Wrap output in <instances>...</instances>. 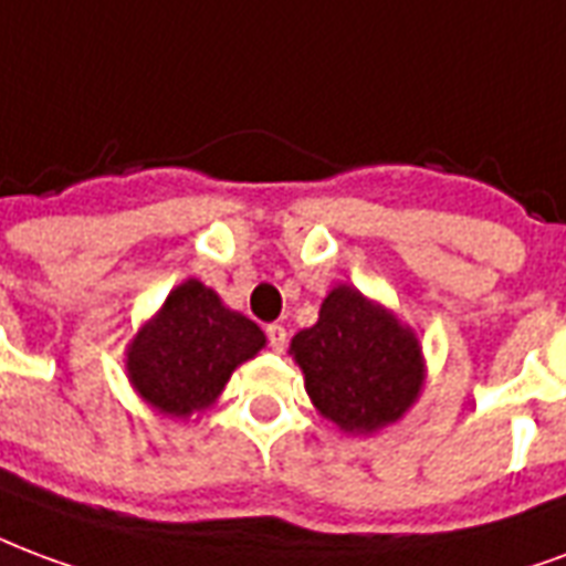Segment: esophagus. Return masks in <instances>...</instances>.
Returning a JSON list of instances; mask_svg holds the SVG:
<instances>
[{"label": "esophagus", "mask_w": 566, "mask_h": 566, "mask_svg": "<svg viewBox=\"0 0 566 566\" xmlns=\"http://www.w3.org/2000/svg\"><path fill=\"white\" fill-rule=\"evenodd\" d=\"M266 338H270L272 350H284V345H287V329L282 324H270L266 326Z\"/></svg>", "instance_id": "obj_1"}]
</instances>
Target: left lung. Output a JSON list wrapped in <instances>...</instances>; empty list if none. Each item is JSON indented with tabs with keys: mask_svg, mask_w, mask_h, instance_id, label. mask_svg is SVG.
<instances>
[{
	"mask_svg": "<svg viewBox=\"0 0 566 566\" xmlns=\"http://www.w3.org/2000/svg\"><path fill=\"white\" fill-rule=\"evenodd\" d=\"M317 413L345 434H375L411 411L426 387V357L411 326L354 284H336L317 324L287 350Z\"/></svg>",
	"mask_w": 566,
	"mask_h": 566,
	"instance_id": "1",
	"label": "left lung"
}]
</instances>
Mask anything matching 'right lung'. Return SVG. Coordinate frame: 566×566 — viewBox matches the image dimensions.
I'll return each mask as SVG.
<instances>
[{
  "mask_svg": "<svg viewBox=\"0 0 566 566\" xmlns=\"http://www.w3.org/2000/svg\"><path fill=\"white\" fill-rule=\"evenodd\" d=\"M263 347L261 326L228 308L200 279H186L134 333L125 375L153 411L191 420L219 401L230 375Z\"/></svg>",
  "mask_w": 566,
  "mask_h": 566,
  "instance_id": "1",
  "label": "right lung"
}]
</instances>
